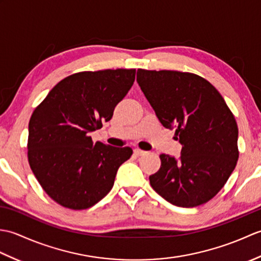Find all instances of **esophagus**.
<instances>
[{"label": "esophagus", "mask_w": 261, "mask_h": 261, "mask_svg": "<svg viewBox=\"0 0 261 261\" xmlns=\"http://www.w3.org/2000/svg\"><path fill=\"white\" fill-rule=\"evenodd\" d=\"M134 152H135V154L136 156H143V154L146 153V151L145 150H141V149H139V148H137V149H135L134 150Z\"/></svg>", "instance_id": "34e87169"}]
</instances>
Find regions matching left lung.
Returning <instances> with one entry per match:
<instances>
[{
    "mask_svg": "<svg viewBox=\"0 0 261 261\" xmlns=\"http://www.w3.org/2000/svg\"><path fill=\"white\" fill-rule=\"evenodd\" d=\"M137 82L158 120L182 146L178 160L160 154L149 176L166 201L195 207L218 194L239 158L238 125L219 91L203 77L177 70L138 69Z\"/></svg>",
    "mask_w": 261,
    "mask_h": 261,
    "instance_id": "left-lung-1",
    "label": "left lung"
}]
</instances>
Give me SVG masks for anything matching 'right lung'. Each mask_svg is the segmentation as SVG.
I'll use <instances>...</instances> for the list:
<instances>
[{
    "instance_id": "obj_1",
    "label": "right lung",
    "mask_w": 261,
    "mask_h": 261,
    "mask_svg": "<svg viewBox=\"0 0 261 261\" xmlns=\"http://www.w3.org/2000/svg\"><path fill=\"white\" fill-rule=\"evenodd\" d=\"M136 79V69L80 71L54 86L29 121L28 162L47 195L62 206L86 210L112 190L130 147L94 142L91 132L111 120Z\"/></svg>"
}]
</instances>
